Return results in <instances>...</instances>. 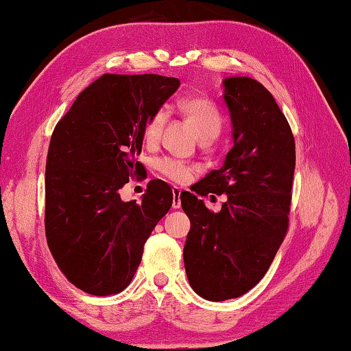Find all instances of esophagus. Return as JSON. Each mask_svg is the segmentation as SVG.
Returning a JSON list of instances; mask_svg holds the SVG:
<instances>
[{"mask_svg":"<svg viewBox=\"0 0 351 351\" xmlns=\"http://www.w3.org/2000/svg\"><path fill=\"white\" fill-rule=\"evenodd\" d=\"M180 194H182V189L174 186V188H173V197H174V198H173V208H174V209H178V208L182 206Z\"/></svg>","mask_w":351,"mask_h":351,"instance_id":"34e87169","label":"esophagus"}]
</instances>
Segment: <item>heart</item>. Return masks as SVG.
Wrapping results in <instances>:
<instances>
[{
	"mask_svg": "<svg viewBox=\"0 0 351 351\" xmlns=\"http://www.w3.org/2000/svg\"><path fill=\"white\" fill-rule=\"evenodd\" d=\"M182 110L191 119L202 141L213 142L214 138L220 136L223 130V117L213 102L200 97H191L183 101ZM167 117V110L160 108L148 119L143 130L145 142L156 143L160 138ZM156 167L165 177L174 182H186L191 173H193V167L180 160H176V158H160V160H157Z\"/></svg>",
	"mask_w": 351,
	"mask_h": 351,
	"instance_id": "heart-1",
	"label": "heart"
}]
</instances>
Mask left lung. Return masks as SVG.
I'll use <instances>...</instances> for the list:
<instances>
[{
	"mask_svg": "<svg viewBox=\"0 0 351 351\" xmlns=\"http://www.w3.org/2000/svg\"><path fill=\"white\" fill-rule=\"evenodd\" d=\"M223 88L234 147L193 191L228 200L210 213L195 194H180L191 221L184 269L209 301L238 298L266 275L287 232L295 173L293 134L274 96L247 76L226 77Z\"/></svg>",
	"mask_w": 351,
	"mask_h": 351,
	"instance_id": "1",
	"label": "left lung"
}]
</instances>
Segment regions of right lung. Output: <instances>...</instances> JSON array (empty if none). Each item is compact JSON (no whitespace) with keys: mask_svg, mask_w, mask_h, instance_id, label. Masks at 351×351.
<instances>
[{"mask_svg":"<svg viewBox=\"0 0 351 351\" xmlns=\"http://www.w3.org/2000/svg\"><path fill=\"white\" fill-rule=\"evenodd\" d=\"M180 81L104 75L79 93L51 134L45 165V235L67 280L90 295L119 293L133 280L143 244L173 204L162 180L142 203L119 194L141 176L143 130Z\"/></svg>","mask_w":351,"mask_h":351,"instance_id":"right-lung-1","label":"right lung"}]
</instances>
